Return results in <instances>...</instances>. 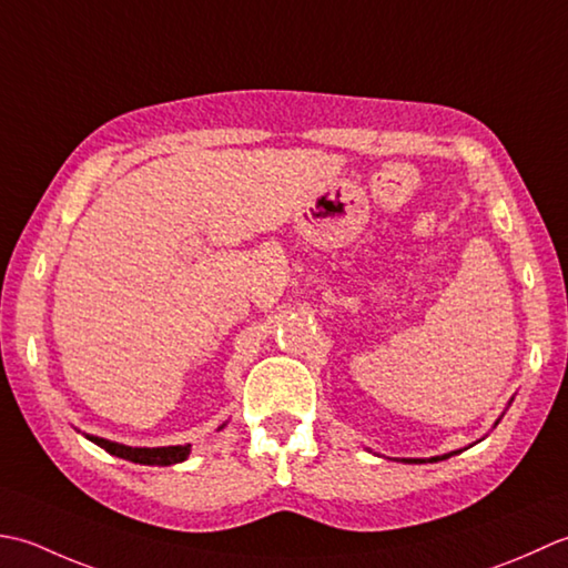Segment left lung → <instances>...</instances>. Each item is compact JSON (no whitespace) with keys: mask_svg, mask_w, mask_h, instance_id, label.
I'll list each match as a JSON object with an SVG mask.
<instances>
[{"mask_svg":"<svg viewBox=\"0 0 568 568\" xmlns=\"http://www.w3.org/2000/svg\"><path fill=\"white\" fill-rule=\"evenodd\" d=\"M510 404H513V399H510ZM500 424V419L495 422V426ZM456 454H460V450H450V454H442V456H432V458H399L402 463H438V460H446V458H450V456H456Z\"/></svg>","mask_w":568,"mask_h":568,"instance_id":"8db88e82","label":"left lung"}]
</instances>
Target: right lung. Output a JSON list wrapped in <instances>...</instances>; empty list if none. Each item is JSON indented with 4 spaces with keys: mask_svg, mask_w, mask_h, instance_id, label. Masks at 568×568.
Instances as JSON below:
<instances>
[{
    "mask_svg": "<svg viewBox=\"0 0 568 568\" xmlns=\"http://www.w3.org/2000/svg\"><path fill=\"white\" fill-rule=\"evenodd\" d=\"M225 429L223 426H217V432ZM88 442L98 444L100 448H105L108 454L124 458V460H132L139 463V466H173V463H183L191 454V444L186 446H156V448H146V446H124L118 442H110V438H102V436H92L85 434Z\"/></svg>",
    "mask_w": 568,
    "mask_h": 568,
    "instance_id": "add662e5",
    "label": "right lung"
}]
</instances>
